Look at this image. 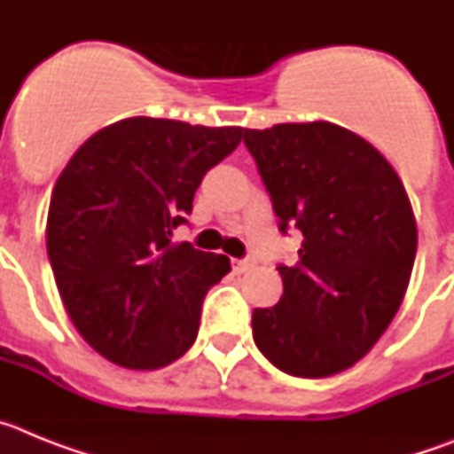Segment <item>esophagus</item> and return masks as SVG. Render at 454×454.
Segmentation results:
<instances>
[{
    "instance_id": "esophagus-1",
    "label": "esophagus",
    "mask_w": 454,
    "mask_h": 454,
    "mask_svg": "<svg viewBox=\"0 0 454 454\" xmlns=\"http://www.w3.org/2000/svg\"><path fill=\"white\" fill-rule=\"evenodd\" d=\"M234 270L236 272H246V270H250L252 266H254V259H250V256H247V259H234Z\"/></svg>"
}]
</instances>
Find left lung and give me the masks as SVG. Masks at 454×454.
Instances as JSON below:
<instances>
[{
	"mask_svg": "<svg viewBox=\"0 0 454 454\" xmlns=\"http://www.w3.org/2000/svg\"><path fill=\"white\" fill-rule=\"evenodd\" d=\"M279 230L302 234L277 266L284 295L254 309L256 348L279 371L330 377L355 366L398 314L416 259V218L398 172L332 122L243 129Z\"/></svg>",
	"mask_w": 454,
	"mask_h": 454,
	"instance_id": "obj_1",
	"label": "left lung"
}]
</instances>
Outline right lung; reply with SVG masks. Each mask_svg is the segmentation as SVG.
Masks as SVG:
<instances>
[{"label": "right lung", "instance_id": "obj_1", "mask_svg": "<svg viewBox=\"0 0 454 454\" xmlns=\"http://www.w3.org/2000/svg\"><path fill=\"white\" fill-rule=\"evenodd\" d=\"M240 136V127L127 118L92 134L56 179L47 214L56 286L108 362L154 371L195 343L204 295L231 266L170 236Z\"/></svg>", "mask_w": 454, "mask_h": 454}]
</instances>
